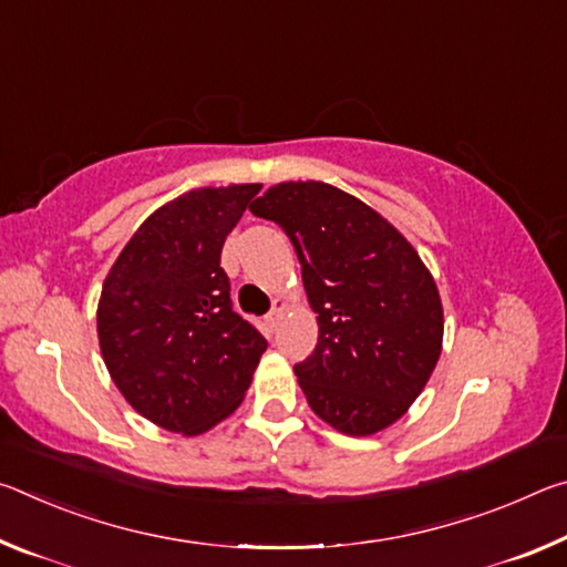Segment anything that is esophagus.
<instances>
[{
    "mask_svg": "<svg viewBox=\"0 0 567 567\" xmlns=\"http://www.w3.org/2000/svg\"><path fill=\"white\" fill-rule=\"evenodd\" d=\"M287 310V302L285 300H275L272 302V310L270 312H267V318H265V322L267 324H270V328L275 330L277 328V322H280L282 320V312Z\"/></svg>",
    "mask_w": 567,
    "mask_h": 567,
    "instance_id": "34e87169",
    "label": "esophagus"
}]
</instances>
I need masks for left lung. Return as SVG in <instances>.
<instances>
[{
	"mask_svg": "<svg viewBox=\"0 0 567 567\" xmlns=\"http://www.w3.org/2000/svg\"><path fill=\"white\" fill-rule=\"evenodd\" d=\"M249 209L290 237L318 312V344L295 364L307 405L344 435L385 430L443 350L433 275L385 217L324 182H280Z\"/></svg>",
	"mask_w": 567,
	"mask_h": 567,
	"instance_id": "1",
	"label": "left lung"
}]
</instances>
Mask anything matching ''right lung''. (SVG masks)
Returning <instances> with one entry per match:
<instances>
[{
  "instance_id": "obj_1",
  "label": "right lung",
  "mask_w": 567,
  "mask_h": 567,
  "mask_svg": "<svg viewBox=\"0 0 567 567\" xmlns=\"http://www.w3.org/2000/svg\"><path fill=\"white\" fill-rule=\"evenodd\" d=\"M262 185L203 187L162 205L102 285L97 334L124 400L169 433L233 415L267 340L239 318L219 255Z\"/></svg>"
}]
</instances>
